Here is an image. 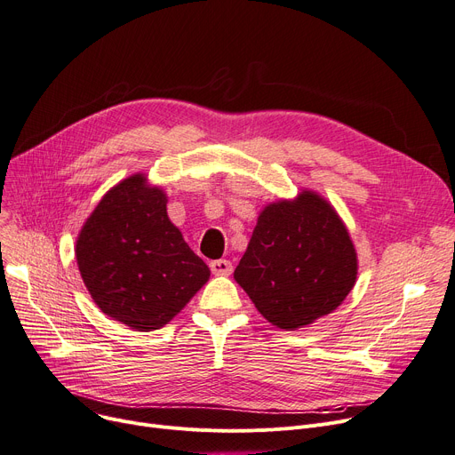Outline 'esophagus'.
<instances>
[{
  "mask_svg": "<svg viewBox=\"0 0 455 455\" xmlns=\"http://www.w3.org/2000/svg\"><path fill=\"white\" fill-rule=\"evenodd\" d=\"M211 270L216 276H229L233 272V265L229 259H214L211 261Z\"/></svg>",
  "mask_w": 455,
  "mask_h": 455,
  "instance_id": "obj_1",
  "label": "esophagus"
}]
</instances>
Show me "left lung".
I'll list each match as a JSON object with an SVG mask.
<instances>
[{"instance_id": "1", "label": "left lung", "mask_w": 455, "mask_h": 455, "mask_svg": "<svg viewBox=\"0 0 455 455\" xmlns=\"http://www.w3.org/2000/svg\"><path fill=\"white\" fill-rule=\"evenodd\" d=\"M356 251L336 211L314 192L265 207L235 280L285 331L331 314L356 282Z\"/></svg>"}]
</instances>
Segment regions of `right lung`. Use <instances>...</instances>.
<instances>
[{
    "mask_svg": "<svg viewBox=\"0 0 455 455\" xmlns=\"http://www.w3.org/2000/svg\"><path fill=\"white\" fill-rule=\"evenodd\" d=\"M166 194L132 175L108 192L76 241V261L100 310L134 331L170 323L211 270L170 222Z\"/></svg>",
    "mask_w": 455,
    "mask_h": 455,
    "instance_id": "1",
    "label": "right lung"
}]
</instances>
